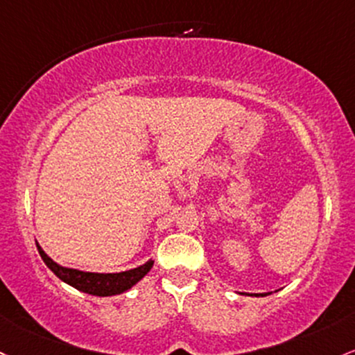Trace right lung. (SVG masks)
Here are the masks:
<instances>
[{
    "label": "right lung",
    "instance_id": "right-lung-1",
    "mask_svg": "<svg viewBox=\"0 0 355 355\" xmlns=\"http://www.w3.org/2000/svg\"><path fill=\"white\" fill-rule=\"evenodd\" d=\"M38 252H40L42 259L46 266L50 268L62 282H65L67 285L77 288V290L84 291V293L96 295V297H111V295H119L123 291L130 290L131 286L136 285L143 276L153 266V261H148L143 266L135 268V270L123 271V272H85L79 270H72V268H64L58 266L57 263H53L49 256L45 254L44 249L37 244Z\"/></svg>",
    "mask_w": 355,
    "mask_h": 355
}]
</instances>
